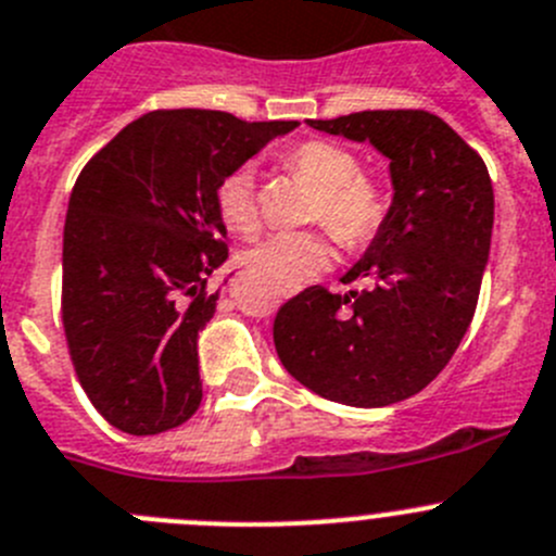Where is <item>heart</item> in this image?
<instances>
[{
    "label": "heart",
    "mask_w": 556,
    "mask_h": 556,
    "mask_svg": "<svg viewBox=\"0 0 556 556\" xmlns=\"http://www.w3.org/2000/svg\"><path fill=\"white\" fill-rule=\"evenodd\" d=\"M283 166L319 193L314 218L321 220L343 245L354 248L371 240L384 224L388 199L374 179L363 177L361 163L332 141L311 139L283 155ZM218 215L235 235L251 237L258 229L256 174L240 166L226 174L215 190ZM245 267L275 292H298L336 262V248L319 231H281L245 253Z\"/></svg>",
    "instance_id": "heart-1"
}]
</instances>
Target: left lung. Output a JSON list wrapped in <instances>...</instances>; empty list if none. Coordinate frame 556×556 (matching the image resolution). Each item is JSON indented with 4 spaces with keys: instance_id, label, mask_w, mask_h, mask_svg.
I'll return each instance as SVG.
<instances>
[{
    "instance_id": "8db88e82",
    "label": "left lung",
    "mask_w": 556,
    "mask_h": 556,
    "mask_svg": "<svg viewBox=\"0 0 556 556\" xmlns=\"http://www.w3.org/2000/svg\"><path fill=\"white\" fill-rule=\"evenodd\" d=\"M308 125L388 157L393 202L341 278L371 287L300 292L275 316V349L321 399L363 409L399 404L451 363L475 316L494 229L489 168L428 111H357Z\"/></svg>"
}]
</instances>
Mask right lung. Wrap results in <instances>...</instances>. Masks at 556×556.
<instances>
[{"label":"right lung","mask_w":556,"mask_h":556,"mask_svg":"<svg viewBox=\"0 0 556 556\" xmlns=\"http://www.w3.org/2000/svg\"><path fill=\"white\" fill-rule=\"evenodd\" d=\"M298 125L150 111L78 174L62 245V321L84 393L119 431L163 433L202 404L199 332L220 294L207 292V278L229 256L215 190Z\"/></svg>","instance_id":"1"}]
</instances>
